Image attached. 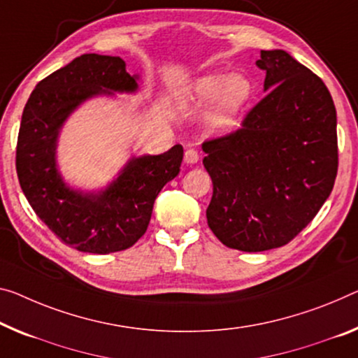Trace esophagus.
Wrapping results in <instances>:
<instances>
[{"label":"esophagus","mask_w":358,"mask_h":358,"mask_svg":"<svg viewBox=\"0 0 358 358\" xmlns=\"http://www.w3.org/2000/svg\"><path fill=\"white\" fill-rule=\"evenodd\" d=\"M184 160L187 164H194L200 160V155H198V152L195 150V148H187L184 153Z\"/></svg>","instance_id":"1"}]
</instances>
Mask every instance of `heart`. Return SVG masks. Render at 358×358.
Masks as SVG:
<instances>
[{
  "mask_svg": "<svg viewBox=\"0 0 358 358\" xmlns=\"http://www.w3.org/2000/svg\"><path fill=\"white\" fill-rule=\"evenodd\" d=\"M252 96V83L245 75L213 73L200 78L192 92V106L206 108L216 103L208 117V128L216 134L232 131Z\"/></svg>",
  "mask_w": 358,
  "mask_h": 358,
  "instance_id": "heart-1",
  "label": "heart"
}]
</instances>
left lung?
Instances as JSON below:
<instances>
[{
	"label": "left lung",
	"instance_id": "8db88e82",
	"mask_svg": "<svg viewBox=\"0 0 358 358\" xmlns=\"http://www.w3.org/2000/svg\"><path fill=\"white\" fill-rule=\"evenodd\" d=\"M267 94L238 129L203 142L213 180L208 225L225 246L289 243L317 216L338 174L336 108L325 83L282 49L261 51Z\"/></svg>",
	"mask_w": 358,
	"mask_h": 358
}]
</instances>
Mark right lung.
Instances as JSON below:
<instances>
[{
    "label": "right lung",
    "instance_id": "right-lung-1",
    "mask_svg": "<svg viewBox=\"0 0 358 358\" xmlns=\"http://www.w3.org/2000/svg\"><path fill=\"white\" fill-rule=\"evenodd\" d=\"M122 57L83 54L41 80L25 103L15 148L19 184L36 216L71 248L108 255L128 250L145 234L157 195L179 174L184 148L131 158L101 194L64 184L56 166L59 129L96 94L133 92L137 76Z\"/></svg>",
    "mask_w": 358,
    "mask_h": 358
}]
</instances>
